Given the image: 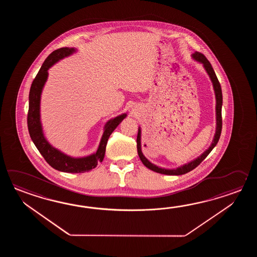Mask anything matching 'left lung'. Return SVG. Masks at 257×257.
<instances>
[{
  "label": "left lung",
  "instance_id": "obj_1",
  "mask_svg": "<svg viewBox=\"0 0 257 257\" xmlns=\"http://www.w3.org/2000/svg\"><path fill=\"white\" fill-rule=\"evenodd\" d=\"M191 57L193 60H196L197 62L202 64L205 71L208 73L210 81L212 82V85H213L215 98H216V131H215V135H214L213 141L211 142L210 146L201 155H199L197 158L192 160L191 162H189V163H186V164H183L181 166H178L177 168H175V169H168V168L160 167V166H157L156 164L151 163L144 156V154L142 153V128H141V126H139L138 137H137V150H138L139 157L141 159L142 164H144L147 168L152 170L153 172L162 174V175H185L186 173H188V172H190L192 170L195 169L197 165L200 164L203 160L208 156L210 152L213 150L214 147L217 145L218 140H219V137H220V133H221V128H222V119H221L222 92H221V87H220V84L218 82V78L216 76V73H215L213 68H212V66L210 64V62L207 60V58L204 55L196 51L195 53H193L191 55Z\"/></svg>",
  "mask_w": 257,
  "mask_h": 257
}]
</instances>
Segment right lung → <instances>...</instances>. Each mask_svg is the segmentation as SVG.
I'll return each mask as SVG.
<instances>
[{"instance_id":"right-lung-1","label":"right lung","mask_w":257,"mask_h":257,"mask_svg":"<svg viewBox=\"0 0 257 257\" xmlns=\"http://www.w3.org/2000/svg\"><path fill=\"white\" fill-rule=\"evenodd\" d=\"M75 48H61L53 51L45 60L41 66L39 73L34 79L29 92V108H28V126L29 134L34 144L36 145L39 153L43 156L46 162L54 169L64 173H84L96 167L99 162H102L105 153L106 143L112 132L118 126L126 116V113H123L115 117H112L104 126V132L99 143L97 151L87 156L83 157H72L62 153L60 150L53 147L44 135L43 126L40 118V101L41 93L43 91L45 83L48 80L49 70L69 56L75 53Z\"/></svg>"}]
</instances>
